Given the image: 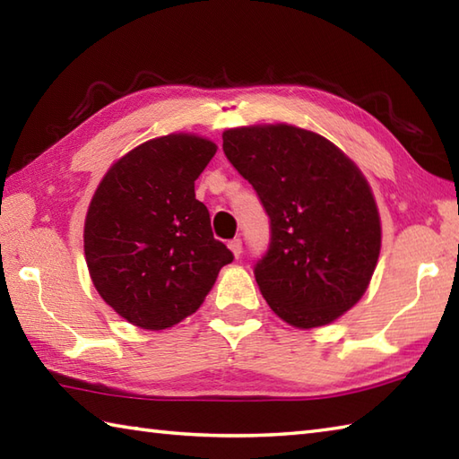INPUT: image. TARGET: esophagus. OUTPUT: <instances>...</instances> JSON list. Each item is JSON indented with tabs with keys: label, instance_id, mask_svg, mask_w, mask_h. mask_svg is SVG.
Returning a JSON list of instances; mask_svg holds the SVG:
<instances>
[{
	"label": "esophagus",
	"instance_id": "1",
	"mask_svg": "<svg viewBox=\"0 0 459 459\" xmlns=\"http://www.w3.org/2000/svg\"><path fill=\"white\" fill-rule=\"evenodd\" d=\"M229 248H230L232 255H235V258H238L242 255V240L240 238H232L229 242Z\"/></svg>",
	"mask_w": 459,
	"mask_h": 459
}]
</instances>
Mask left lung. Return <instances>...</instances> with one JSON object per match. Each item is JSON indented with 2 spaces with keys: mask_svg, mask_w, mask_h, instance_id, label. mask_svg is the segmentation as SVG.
Masks as SVG:
<instances>
[{
  "mask_svg": "<svg viewBox=\"0 0 459 459\" xmlns=\"http://www.w3.org/2000/svg\"><path fill=\"white\" fill-rule=\"evenodd\" d=\"M222 150L270 217L255 276L272 311L298 329L343 316L363 298L380 252L365 175L324 135L290 124L227 130Z\"/></svg>",
  "mask_w": 459,
  "mask_h": 459,
  "instance_id": "1",
  "label": "left lung"
}]
</instances>
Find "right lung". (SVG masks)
I'll return each instance as SVG.
<instances>
[{"label":"right lung","instance_id":"1","mask_svg":"<svg viewBox=\"0 0 459 459\" xmlns=\"http://www.w3.org/2000/svg\"><path fill=\"white\" fill-rule=\"evenodd\" d=\"M217 143L169 134L134 148L106 171L84 221L92 284L132 325L160 331L195 314L232 252L212 237L195 179Z\"/></svg>","mask_w":459,"mask_h":459}]
</instances>
